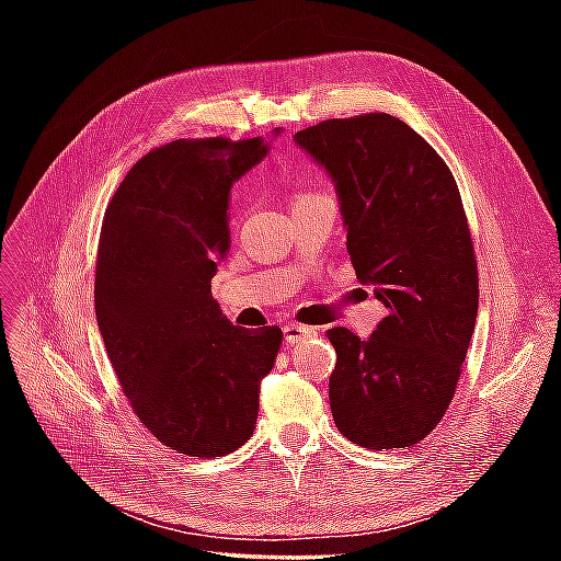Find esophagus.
I'll use <instances>...</instances> for the list:
<instances>
[{
  "mask_svg": "<svg viewBox=\"0 0 561 561\" xmlns=\"http://www.w3.org/2000/svg\"><path fill=\"white\" fill-rule=\"evenodd\" d=\"M313 335H316V328H308V325H301V323L284 325V340H287V344H296V342L308 340Z\"/></svg>",
  "mask_w": 561,
  "mask_h": 561,
  "instance_id": "34e87169",
  "label": "esophagus"
}]
</instances>
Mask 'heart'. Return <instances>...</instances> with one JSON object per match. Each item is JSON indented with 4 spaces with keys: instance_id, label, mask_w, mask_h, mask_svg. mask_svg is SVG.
<instances>
[{
    "instance_id": "heart-1",
    "label": "heart",
    "mask_w": 561,
    "mask_h": 561,
    "mask_svg": "<svg viewBox=\"0 0 561 561\" xmlns=\"http://www.w3.org/2000/svg\"><path fill=\"white\" fill-rule=\"evenodd\" d=\"M306 195H313V193H301L299 197H306ZM299 197H296V199H299Z\"/></svg>"
}]
</instances>
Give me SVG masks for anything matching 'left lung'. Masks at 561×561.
<instances>
[{
  "instance_id": "left-lung-1",
  "label": "left lung",
  "mask_w": 561,
  "mask_h": 561,
  "mask_svg": "<svg viewBox=\"0 0 561 561\" xmlns=\"http://www.w3.org/2000/svg\"><path fill=\"white\" fill-rule=\"evenodd\" d=\"M337 185L356 277L388 308L371 337L328 330L330 408L364 448H408L456 396L480 304L478 257L446 161L400 117H332L294 135Z\"/></svg>"
}]
</instances>
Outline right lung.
<instances>
[{"label":"right lung","instance_id":"1","mask_svg":"<svg viewBox=\"0 0 561 561\" xmlns=\"http://www.w3.org/2000/svg\"><path fill=\"white\" fill-rule=\"evenodd\" d=\"M265 153L260 137L169 141L129 169L103 217L93 301L105 352L139 422L183 456L245 444L282 344L277 325H231L211 299L231 185Z\"/></svg>","mask_w":561,"mask_h":561}]
</instances>
